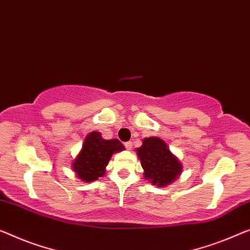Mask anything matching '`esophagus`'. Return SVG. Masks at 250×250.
Instances as JSON below:
<instances>
[{
    "mask_svg": "<svg viewBox=\"0 0 250 250\" xmlns=\"http://www.w3.org/2000/svg\"><path fill=\"white\" fill-rule=\"evenodd\" d=\"M125 146L126 149H128V150L132 149V141H126V143L125 144Z\"/></svg>",
    "mask_w": 250,
    "mask_h": 250,
    "instance_id": "esophagus-1",
    "label": "esophagus"
}]
</instances>
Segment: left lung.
I'll list each match as a JSON object with an SVG mask.
<instances>
[{
	"mask_svg": "<svg viewBox=\"0 0 250 250\" xmlns=\"http://www.w3.org/2000/svg\"><path fill=\"white\" fill-rule=\"evenodd\" d=\"M137 155L144 168V176L159 188L178 178L183 166L161 138H145L143 146L137 148Z\"/></svg>",
	"mask_w": 250,
	"mask_h": 250,
	"instance_id": "1",
	"label": "left lung"
}]
</instances>
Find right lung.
I'll use <instances>...</instances> for the list:
<instances>
[{
    "label": "right lung",
    "instance_id": "right-lung-1",
    "mask_svg": "<svg viewBox=\"0 0 250 250\" xmlns=\"http://www.w3.org/2000/svg\"><path fill=\"white\" fill-rule=\"evenodd\" d=\"M125 146L118 139L105 140L98 131L89 132L83 147L72 164L77 177L84 182L96 181L105 174V167L114 152L122 151Z\"/></svg>",
    "mask_w": 250,
    "mask_h": 250
}]
</instances>
